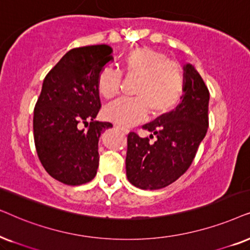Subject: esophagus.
<instances>
[{"label": "esophagus", "instance_id": "34e87169", "mask_svg": "<svg viewBox=\"0 0 250 250\" xmlns=\"http://www.w3.org/2000/svg\"><path fill=\"white\" fill-rule=\"evenodd\" d=\"M116 129H119V130H121L123 134H128L129 130L127 128H123V127H120V125H116Z\"/></svg>", "mask_w": 250, "mask_h": 250}]
</instances>
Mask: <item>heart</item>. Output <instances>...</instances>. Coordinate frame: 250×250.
<instances>
[{"instance_id":"b5f03b06","label":"heart","mask_w":250,"mask_h":250,"mask_svg":"<svg viewBox=\"0 0 250 250\" xmlns=\"http://www.w3.org/2000/svg\"><path fill=\"white\" fill-rule=\"evenodd\" d=\"M122 72L127 78L137 79L132 88L135 98H122L107 105L104 116L120 127L137 125L147 115H161L176 105L185 84L182 66L167 58L164 52L139 46L122 59ZM121 73L111 67L101 69L97 89L105 99L114 98L120 91Z\"/></svg>"}]
</instances>
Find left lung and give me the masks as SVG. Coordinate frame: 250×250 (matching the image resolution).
Masks as SVG:
<instances>
[{
  "instance_id": "obj_1",
  "label": "left lung",
  "mask_w": 250,
  "mask_h": 250,
  "mask_svg": "<svg viewBox=\"0 0 250 250\" xmlns=\"http://www.w3.org/2000/svg\"><path fill=\"white\" fill-rule=\"evenodd\" d=\"M182 102L143 128L157 137L149 143L130 132L125 170L128 181L142 189H159L178 179L191 166L208 129L209 90L195 67L184 66Z\"/></svg>"
}]
</instances>
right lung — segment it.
Listing matches in <instances>:
<instances>
[{
	"instance_id": "obj_1",
	"label": "right lung",
	"mask_w": 250,
	"mask_h": 250,
	"mask_svg": "<svg viewBox=\"0 0 250 250\" xmlns=\"http://www.w3.org/2000/svg\"><path fill=\"white\" fill-rule=\"evenodd\" d=\"M112 52L106 44L72 49L43 80L33 118L35 147L46 172L64 184H85L97 174L99 137L113 127L95 121L101 109L97 76Z\"/></svg>"
}]
</instances>
